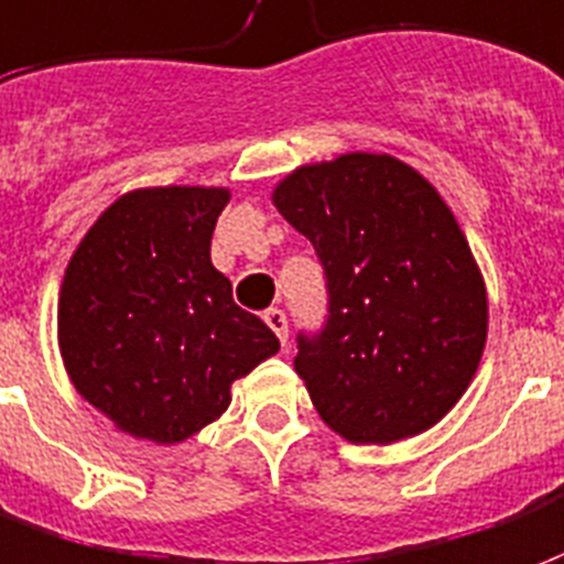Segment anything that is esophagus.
<instances>
[{"mask_svg": "<svg viewBox=\"0 0 564 564\" xmlns=\"http://www.w3.org/2000/svg\"><path fill=\"white\" fill-rule=\"evenodd\" d=\"M264 322L270 330L276 333L279 336V343L285 345L288 343V318H285V312L282 310H267L264 312Z\"/></svg>", "mask_w": 564, "mask_h": 564, "instance_id": "1", "label": "esophagus"}]
</instances>
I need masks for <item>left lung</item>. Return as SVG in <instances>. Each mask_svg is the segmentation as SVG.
<instances>
[{
  "mask_svg": "<svg viewBox=\"0 0 564 564\" xmlns=\"http://www.w3.org/2000/svg\"><path fill=\"white\" fill-rule=\"evenodd\" d=\"M273 204L327 279V318L294 357L324 423L390 445L442 421L484 355L487 291L438 192L393 155L351 152L285 176Z\"/></svg>",
  "mask_w": 564,
  "mask_h": 564,
  "instance_id": "left-lung-1",
  "label": "left lung"
}]
</instances>
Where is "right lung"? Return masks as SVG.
I'll list each match as a JSON object with an SVG mask.
<instances>
[{
    "label": "right lung",
    "instance_id": "right-lung-1",
    "mask_svg": "<svg viewBox=\"0 0 564 564\" xmlns=\"http://www.w3.org/2000/svg\"><path fill=\"white\" fill-rule=\"evenodd\" d=\"M225 188H138L110 204L68 261L59 348L74 388L119 430L183 442L231 384L279 351L276 333L231 297L209 261Z\"/></svg>",
    "mask_w": 564,
    "mask_h": 564
}]
</instances>
